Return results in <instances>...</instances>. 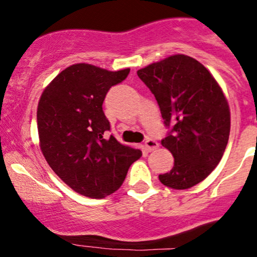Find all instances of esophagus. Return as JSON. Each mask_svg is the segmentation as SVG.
<instances>
[{"mask_svg":"<svg viewBox=\"0 0 257 257\" xmlns=\"http://www.w3.org/2000/svg\"><path fill=\"white\" fill-rule=\"evenodd\" d=\"M158 147H159V143H158L155 139H152V138H148L144 143V148L147 152H153V150L157 149Z\"/></svg>","mask_w":257,"mask_h":257,"instance_id":"obj_1","label":"esophagus"}]
</instances>
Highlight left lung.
Listing matches in <instances>:
<instances>
[{
    "mask_svg": "<svg viewBox=\"0 0 257 257\" xmlns=\"http://www.w3.org/2000/svg\"><path fill=\"white\" fill-rule=\"evenodd\" d=\"M154 94L164 124L162 141L174 167L159 175L172 189H189L203 181L224 155L230 134L227 100L211 73L196 59L170 56L137 72Z\"/></svg>",
    "mask_w": 257,
    "mask_h": 257,
    "instance_id": "1",
    "label": "left lung"
}]
</instances>
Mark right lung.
<instances>
[{
    "label": "right lung",
    "mask_w": 257,
    "mask_h": 257,
    "mask_svg": "<svg viewBox=\"0 0 257 257\" xmlns=\"http://www.w3.org/2000/svg\"><path fill=\"white\" fill-rule=\"evenodd\" d=\"M131 69L110 72L87 63L62 71L43 90L37 108L40 145L48 165L69 188L93 199L118 190L142 152L119 143L103 112L113 85Z\"/></svg>",
    "instance_id": "1"
}]
</instances>
